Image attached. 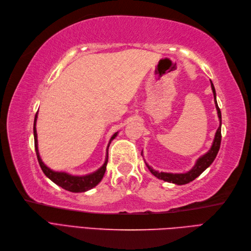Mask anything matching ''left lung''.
Masks as SVG:
<instances>
[{
    "instance_id": "obj_1",
    "label": "left lung",
    "mask_w": 251,
    "mask_h": 251,
    "mask_svg": "<svg viewBox=\"0 0 251 251\" xmlns=\"http://www.w3.org/2000/svg\"><path fill=\"white\" fill-rule=\"evenodd\" d=\"M211 86H212V91L214 94V101H215V105H216V109H217V114H218V118H219V127H218L215 137H214V141L212 144V147L209 149L205 154H203L202 156H200L197 160L194 167L190 170V171L185 172V173H167V172H158L156 170L152 169V167H150L146 161V166L148 167L149 171L154 175L155 177H157L158 179H161L164 181H168V182H172L175 184H185V183H189L191 181H193L195 178L206 170L209 166L213 164V161L215 160L217 154H218V151L220 149V144H221V111L219 106H218V103L216 100V91H215V86L212 82L211 80ZM143 153V152H142ZM143 155V154H142Z\"/></svg>"
}]
</instances>
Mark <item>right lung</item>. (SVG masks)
I'll list each match as a JSON object with an SVG mask.
<instances>
[{
    "mask_svg": "<svg viewBox=\"0 0 251 251\" xmlns=\"http://www.w3.org/2000/svg\"><path fill=\"white\" fill-rule=\"evenodd\" d=\"M36 121H37V112L35 115L34 119V125H33V133H34V145H35V152L37 155V160L39 163L40 168H42L43 172L45 175L48 177V178L51 179L54 183H56L62 189L73 192V193H81V192H86L88 190H92L95 188L97 184H98L105 174V171H106V166H107V161H108V147L111 143L112 140H115V137L118 135V132H116L114 135L110 137L109 143L107 145V149H106V157H105L104 164L102 167H100L98 170H96L95 172L82 175V176H78V175H72L67 172H58V171H54V170L50 169L49 167H47L45 165L44 161L40 158L39 152H38V143H37V132H36Z\"/></svg>",
    "mask_w": 251,
    "mask_h": 251,
    "instance_id": "obj_1",
    "label": "right lung"
}]
</instances>
